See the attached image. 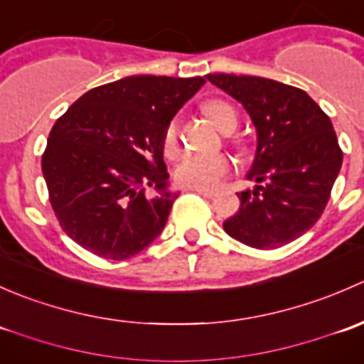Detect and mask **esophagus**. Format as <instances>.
<instances>
[{
  "label": "esophagus",
  "instance_id": "1",
  "mask_svg": "<svg viewBox=\"0 0 364 364\" xmlns=\"http://www.w3.org/2000/svg\"><path fill=\"white\" fill-rule=\"evenodd\" d=\"M196 192L199 193V196L205 197V199H213V197L216 196V193H215V192H211V190H200V188H196Z\"/></svg>",
  "mask_w": 364,
  "mask_h": 364
}]
</instances>
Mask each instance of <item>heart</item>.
Listing matches in <instances>:
<instances>
[{"instance_id": "heart-1", "label": "heart", "mask_w": 364, "mask_h": 364, "mask_svg": "<svg viewBox=\"0 0 364 364\" xmlns=\"http://www.w3.org/2000/svg\"><path fill=\"white\" fill-rule=\"evenodd\" d=\"M203 111L218 130L234 132L237 127L236 109L225 100L213 98L203 104ZM179 144V121L178 117H172L164 130V153L165 155H174ZM230 172V161L227 156L215 155H185L179 164L174 167V181L186 188H200V190H215Z\"/></svg>"}]
</instances>
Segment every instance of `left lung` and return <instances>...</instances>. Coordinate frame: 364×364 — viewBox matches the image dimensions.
I'll return each instance as SVG.
<instances>
[{
    "label": "left lung",
    "mask_w": 364,
    "mask_h": 364,
    "mask_svg": "<svg viewBox=\"0 0 364 364\" xmlns=\"http://www.w3.org/2000/svg\"><path fill=\"white\" fill-rule=\"evenodd\" d=\"M208 80L243 104L257 128V155L240 192V211L223 229L240 243L273 250L317 223L343 153L329 116L303 90L253 75L215 73Z\"/></svg>",
    "instance_id": "obj_1"
}]
</instances>
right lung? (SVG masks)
Listing matches in <instances>:
<instances>
[{
	"label": "right lung",
	"mask_w": 364,
	"mask_h": 364,
	"mask_svg": "<svg viewBox=\"0 0 364 364\" xmlns=\"http://www.w3.org/2000/svg\"><path fill=\"white\" fill-rule=\"evenodd\" d=\"M204 82L124 77L90 90L58 117L42 172L54 215L79 247L124 260L164 230L178 197L167 190L164 130ZM148 186L161 196L148 200Z\"/></svg>",
	"instance_id": "right-lung-1"
}]
</instances>
